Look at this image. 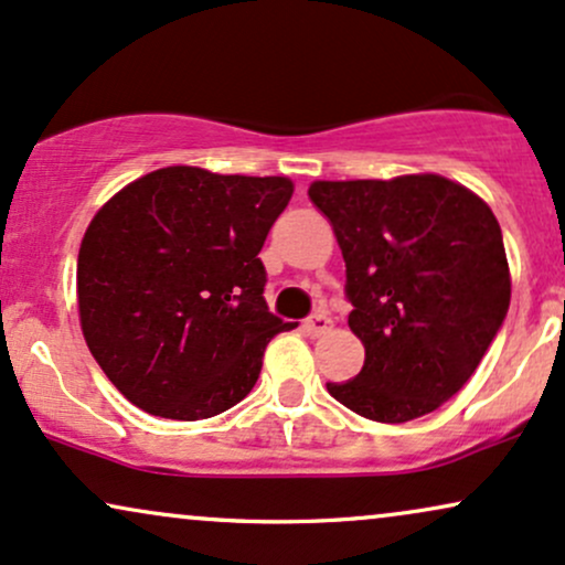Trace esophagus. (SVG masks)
Returning <instances> with one entry per match:
<instances>
[{
	"mask_svg": "<svg viewBox=\"0 0 565 565\" xmlns=\"http://www.w3.org/2000/svg\"><path fill=\"white\" fill-rule=\"evenodd\" d=\"M302 329L308 331L310 337H321V334H326V331L331 329V318H329V312L316 310V312H312V316L308 318V321L302 323Z\"/></svg>",
	"mask_w": 565,
	"mask_h": 565,
	"instance_id": "esophagus-1",
	"label": "esophagus"
}]
</instances>
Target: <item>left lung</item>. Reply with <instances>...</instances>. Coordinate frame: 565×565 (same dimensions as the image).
<instances>
[{"mask_svg": "<svg viewBox=\"0 0 565 565\" xmlns=\"http://www.w3.org/2000/svg\"><path fill=\"white\" fill-rule=\"evenodd\" d=\"M312 205L342 247L355 379L326 390L358 416L405 424L463 386L498 337L511 274L498 217L441 175L316 181Z\"/></svg>", "mask_w": 565, "mask_h": 565, "instance_id": "left-lung-1", "label": "left lung"}]
</instances>
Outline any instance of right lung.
<instances>
[{
  "instance_id": "add662e5",
  "label": "right lung",
  "mask_w": 565,
  "mask_h": 565,
  "mask_svg": "<svg viewBox=\"0 0 565 565\" xmlns=\"http://www.w3.org/2000/svg\"><path fill=\"white\" fill-rule=\"evenodd\" d=\"M284 175L173 166L107 202L78 249L86 344L126 399L152 416L213 418L260 376L265 344L289 323L265 305V236Z\"/></svg>"
}]
</instances>
